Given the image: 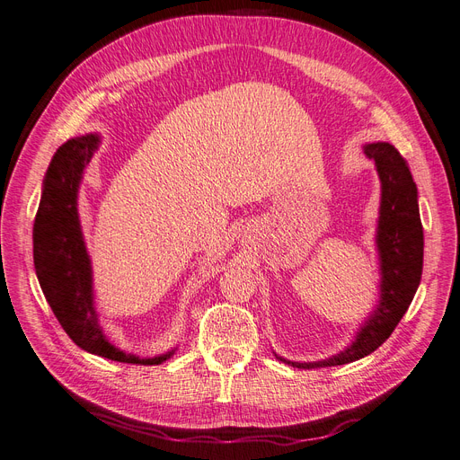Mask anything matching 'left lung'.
I'll list each match as a JSON object with an SVG mask.
<instances>
[{
    "instance_id": "obj_1",
    "label": "left lung",
    "mask_w": 460,
    "mask_h": 460,
    "mask_svg": "<svg viewBox=\"0 0 460 460\" xmlns=\"http://www.w3.org/2000/svg\"><path fill=\"white\" fill-rule=\"evenodd\" d=\"M365 154L374 159L382 181V207L376 243L382 267V301L368 322L358 331L355 342L317 363H291L295 368H325L348 365L363 358L382 346L406 314L421 282L423 272V226L417 207V188L406 159L389 143L365 146Z\"/></svg>"
}]
</instances>
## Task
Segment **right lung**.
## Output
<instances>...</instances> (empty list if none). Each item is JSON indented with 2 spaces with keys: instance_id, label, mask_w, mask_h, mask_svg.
<instances>
[{
  "instance_id": "1",
  "label": "right lung",
  "mask_w": 460,
  "mask_h": 460,
  "mask_svg": "<svg viewBox=\"0 0 460 460\" xmlns=\"http://www.w3.org/2000/svg\"><path fill=\"white\" fill-rule=\"evenodd\" d=\"M97 148V137L71 138L54 154L45 176L33 226V263L47 301L71 341L93 355L129 365H159L171 353L138 358L107 342L97 325L92 270L76 214L83 171Z\"/></svg>"
}]
</instances>
